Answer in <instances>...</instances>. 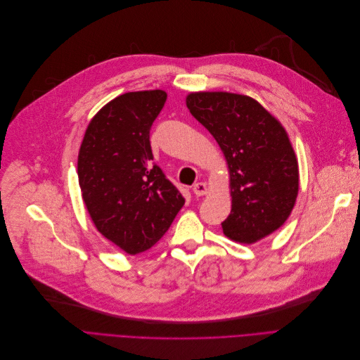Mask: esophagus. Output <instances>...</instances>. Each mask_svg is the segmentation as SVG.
<instances>
[{"label":"esophagus","instance_id":"1","mask_svg":"<svg viewBox=\"0 0 360 360\" xmlns=\"http://www.w3.org/2000/svg\"><path fill=\"white\" fill-rule=\"evenodd\" d=\"M193 193H195L196 196L207 195V193H208V186H207V183H203V181L196 183V184L193 186Z\"/></svg>","mask_w":360,"mask_h":360}]
</instances>
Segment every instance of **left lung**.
<instances>
[{
  "label": "left lung",
  "mask_w": 360,
  "mask_h": 360,
  "mask_svg": "<svg viewBox=\"0 0 360 360\" xmlns=\"http://www.w3.org/2000/svg\"><path fill=\"white\" fill-rule=\"evenodd\" d=\"M186 105L219 145L230 174L231 212L222 231L252 245L278 230L299 193V164L283 124L258 101L231 92H191Z\"/></svg>",
  "instance_id": "left-lung-1"
}]
</instances>
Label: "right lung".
<instances>
[{
	"mask_svg": "<svg viewBox=\"0 0 360 360\" xmlns=\"http://www.w3.org/2000/svg\"><path fill=\"white\" fill-rule=\"evenodd\" d=\"M161 89L127 92L89 122L77 157L82 198L96 230L129 255L148 250L169 229L184 198L152 164L149 130Z\"/></svg>",
	"mask_w": 360,
	"mask_h": 360,
	"instance_id": "add662e5",
	"label": "right lung"
}]
</instances>
